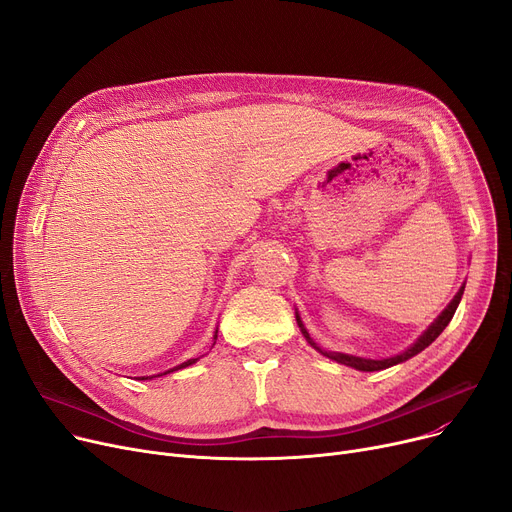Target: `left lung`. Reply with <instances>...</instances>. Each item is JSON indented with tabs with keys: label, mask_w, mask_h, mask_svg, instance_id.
I'll use <instances>...</instances> for the list:
<instances>
[{
	"label": "left lung",
	"mask_w": 512,
	"mask_h": 512,
	"mask_svg": "<svg viewBox=\"0 0 512 512\" xmlns=\"http://www.w3.org/2000/svg\"><path fill=\"white\" fill-rule=\"evenodd\" d=\"M463 290H465V286L456 292V297L452 299V303L442 311V315L434 321L432 326L427 328V332H423V336L411 346V348H407L405 353H400V355H396V357H390V359H382V361H375V359H361V357H353V355H344V353H332V351H324V348H319L313 340H311V336H309V332L305 330V326H303V321H301V317L297 315V324H299V328H301V332L305 334V338H307V342L313 346V348H317V351L324 355V357H328V359H332V361H336V363H342V365H348V367H355V369H359V371H380V369H386V367H392V365H398V363H402V361H407V359H411V357H415L417 353H421L423 348H427L429 344H432L442 332H444V328L450 324V319H452V315H454V311H456V307H459V303H461V297H463Z\"/></svg>",
	"instance_id": "8db88e82"
}]
</instances>
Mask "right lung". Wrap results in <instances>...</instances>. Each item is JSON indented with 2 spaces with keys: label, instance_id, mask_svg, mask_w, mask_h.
I'll return each instance as SVG.
<instances>
[{
  "label": "right lung",
  "instance_id": "right-lung-1",
  "mask_svg": "<svg viewBox=\"0 0 512 512\" xmlns=\"http://www.w3.org/2000/svg\"><path fill=\"white\" fill-rule=\"evenodd\" d=\"M197 361H199V357H197V359H188V361L180 363L178 367H174V369H168L166 373H170V371H178V369H184V367H188V365H193V363H197ZM166 373H164V375H166ZM141 380H147V378H141Z\"/></svg>",
  "mask_w": 512,
  "mask_h": 512
}]
</instances>
